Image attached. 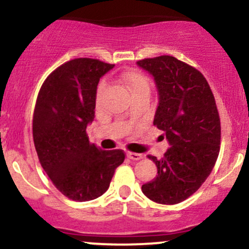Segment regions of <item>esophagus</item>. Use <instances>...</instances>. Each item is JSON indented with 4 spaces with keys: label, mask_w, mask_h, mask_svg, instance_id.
<instances>
[{
    "label": "esophagus",
    "mask_w": 249,
    "mask_h": 249,
    "mask_svg": "<svg viewBox=\"0 0 249 249\" xmlns=\"http://www.w3.org/2000/svg\"><path fill=\"white\" fill-rule=\"evenodd\" d=\"M127 157L132 160H141L142 159V154H139V153H134V152H128Z\"/></svg>",
    "instance_id": "34e87169"
}]
</instances>
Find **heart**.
<instances>
[{
  "label": "heart",
  "instance_id": "obj_1",
  "mask_svg": "<svg viewBox=\"0 0 249 249\" xmlns=\"http://www.w3.org/2000/svg\"><path fill=\"white\" fill-rule=\"evenodd\" d=\"M122 81L125 83L128 89L132 92L133 97L138 95H149L151 91V81L145 73L136 70L124 71L121 76ZM104 91H106V84L101 82L96 89V103L100 104L102 101Z\"/></svg>",
  "mask_w": 249,
  "mask_h": 249
}]
</instances>
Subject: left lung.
<instances>
[{
  "label": "left lung",
  "mask_w": 249,
  "mask_h": 249,
  "mask_svg": "<svg viewBox=\"0 0 249 249\" xmlns=\"http://www.w3.org/2000/svg\"><path fill=\"white\" fill-rule=\"evenodd\" d=\"M156 81L159 104L153 124L171 147L156 162L158 175L142 192L159 204L189 198L209 177L220 153L221 122L207 79L194 66L172 55L136 61Z\"/></svg>",
  "instance_id": "obj_1"
}]
</instances>
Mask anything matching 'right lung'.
<instances>
[{"label":"right lung","mask_w":249,"mask_h":249,"mask_svg":"<svg viewBox=\"0 0 249 249\" xmlns=\"http://www.w3.org/2000/svg\"><path fill=\"white\" fill-rule=\"evenodd\" d=\"M113 68L91 58L66 61L49 74L36 98L33 140L39 161L55 188L76 202L102 196L124 160L122 149L103 151L87 134L98 82Z\"/></svg>","instance_id":"right-lung-1"}]
</instances>
